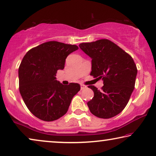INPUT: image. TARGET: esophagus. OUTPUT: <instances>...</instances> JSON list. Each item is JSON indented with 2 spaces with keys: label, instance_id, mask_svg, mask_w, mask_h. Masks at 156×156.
<instances>
[{
  "label": "esophagus",
  "instance_id": "1",
  "mask_svg": "<svg viewBox=\"0 0 156 156\" xmlns=\"http://www.w3.org/2000/svg\"><path fill=\"white\" fill-rule=\"evenodd\" d=\"M86 88H87L86 86H84V85H83V84H81V89H82V90H83V89H84Z\"/></svg>",
  "mask_w": 156,
  "mask_h": 156
}]
</instances>
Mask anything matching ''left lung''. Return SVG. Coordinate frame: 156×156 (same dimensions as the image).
Segmentation results:
<instances>
[{"label":"left lung","instance_id":"8db88e82","mask_svg":"<svg viewBox=\"0 0 156 156\" xmlns=\"http://www.w3.org/2000/svg\"><path fill=\"white\" fill-rule=\"evenodd\" d=\"M79 46L91 58L90 75L102 79L104 83L101 90L93 85L88 87L94 94L87 102L89 110L101 119L116 116L127 105L135 87L137 68L133 58L107 39Z\"/></svg>","mask_w":156,"mask_h":156}]
</instances>
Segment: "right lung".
Listing matches in <instances>:
<instances>
[{
  "instance_id": "add662e5",
  "label": "right lung",
  "mask_w": 156,
  "mask_h": 156,
  "mask_svg": "<svg viewBox=\"0 0 156 156\" xmlns=\"http://www.w3.org/2000/svg\"><path fill=\"white\" fill-rule=\"evenodd\" d=\"M78 49L75 44L50 41L32 48L23 57L18 69L19 90L37 118L52 121L67 113L80 85H63L55 76L57 70L65 68L68 55Z\"/></svg>"
}]
</instances>
